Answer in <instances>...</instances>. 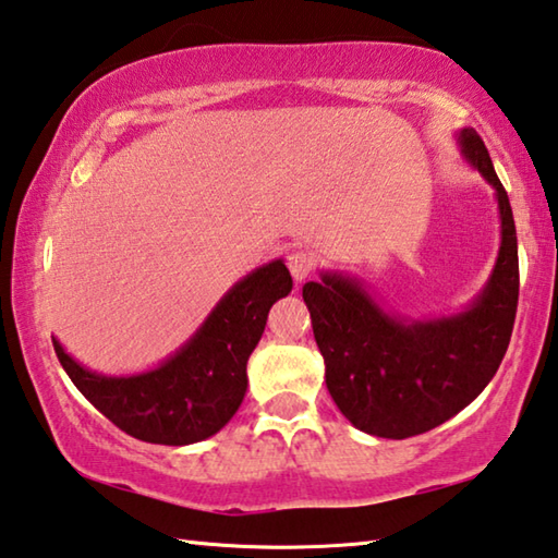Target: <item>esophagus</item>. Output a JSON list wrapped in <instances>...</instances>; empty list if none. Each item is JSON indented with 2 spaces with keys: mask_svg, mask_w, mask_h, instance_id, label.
I'll use <instances>...</instances> for the list:
<instances>
[{
  "mask_svg": "<svg viewBox=\"0 0 558 558\" xmlns=\"http://www.w3.org/2000/svg\"><path fill=\"white\" fill-rule=\"evenodd\" d=\"M287 267H289V271H291V277L296 279V284H301V281H306L311 274H314V269H316V259L311 257L308 252H304V250H294L287 257Z\"/></svg>",
  "mask_w": 558,
  "mask_h": 558,
  "instance_id": "34e87169",
  "label": "esophagus"
}]
</instances>
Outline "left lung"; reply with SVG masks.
Masks as SVG:
<instances>
[{
  "mask_svg": "<svg viewBox=\"0 0 558 558\" xmlns=\"http://www.w3.org/2000/svg\"><path fill=\"white\" fill-rule=\"evenodd\" d=\"M461 151L495 189L502 242L483 294L456 316L399 318L375 304L357 279L320 274L304 284L326 387L355 428L409 438L441 426L495 377L510 345L520 262L510 198L481 134L461 130Z\"/></svg>",
  "mask_w": 558,
  "mask_h": 558,
  "instance_id": "8db88e82",
  "label": "left lung"
}]
</instances>
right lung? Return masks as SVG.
Wrapping results in <instances>:
<instances>
[{
    "instance_id": "right-lung-1",
    "label": "right lung",
    "mask_w": 558,
    "mask_h": 558,
    "mask_svg": "<svg viewBox=\"0 0 558 558\" xmlns=\"http://www.w3.org/2000/svg\"><path fill=\"white\" fill-rule=\"evenodd\" d=\"M294 281L274 259L238 281L181 350L156 369L107 377L77 365L53 338L56 355L81 395L110 422L146 444L189 446L218 434L247 392V360L274 301Z\"/></svg>"
}]
</instances>
